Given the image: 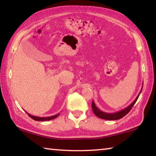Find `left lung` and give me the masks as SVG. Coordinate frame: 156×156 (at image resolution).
<instances>
[{"instance_id":"8db88e82","label":"left lung","mask_w":156,"mask_h":156,"mask_svg":"<svg viewBox=\"0 0 156 156\" xmlns=\"http://www.w3.org/2000/svg\"><path fill=\"white\" fill-rule=\"evenodd\" d=\"M142 88L141 89L140 91L139 94L138 95V96L136 97V98L133 100V102H132V103L130 105H129L127 107L125 108L124 109L119 111V112H115V113H105V112H102L101 110H100L98 108L96 107V104H95V102H94V100L92 101V103H91L92 110H93V112L95 113V115L98 116V117L100 118H102V119L109 120H119V119H120V118H123L124 116L126 115L129 112H130L131 108L133 107L134 104L136 103L137 100H138L141 91H142Z\"/></svg>"}]
</instances>
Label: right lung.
I'll return each instance as SVG.
<instances>
[{
    "mask_svg": "<svg viewBox=\"0 0 156 156\" xmlns=\"http://www.w3.org/2000/svg\"><path fill=\"white\" fill-rule=\"evenodd\" d=\"M26 113H27L28 115L30 116L31 118H32L33 120H36V121H47V120H53L54 118H57L58 116L59 115L60 113H58V114L55 115H52V116H49V117H38V116H35V115H31L30 113H28L27 112Z\"/></svg>",
    "mask_w": 156,
    "mask_h": 156,
    "instance_id": "1",
    "label": "right lung"
}]
</instances>
